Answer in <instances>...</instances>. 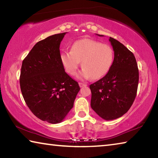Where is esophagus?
Here are the masks:
<instances>
[{
  "label": "esophagus",
  "instance_id": "obj_1",
  "mask_svg": "<svg viewBox=\"0 0 158 158\" xmlns=\"http://www.w3.org/2000/svg\"><path fill=\"white\" fill-rule=\"evenodd\" d=\"M79 86L80 87H84V86H86V84H84V83H81V82H80V83H79Z\"/></svg>",
  "mask_w": 158,
  "mask_h": 158
}]
</instances>
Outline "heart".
Wrapping results in <instances>:
<instances>
[{"label": "heart", "instance_id": "b5f03b06", "mask_svg": "<svg viewBox=\"0 0 158 158\" xmlns=\"http://www.w3.org/2000/svg\"><path fill=\"white\" fill-rule=\"evenodd\" d=\"M114 52L107 44L90 39L76 41L71 51L61 54V61L67 73L74 75L81 62L83 69L77 74L79 79H99L105 77L111 68Z\"/></svg>", "mask_w": 158, "mask_h": 158}]
</instances>
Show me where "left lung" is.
Masks as SVG:
<instances>
[{
    "mask_svg": "<svg viewBox=\"0 0 158 158\" xmlns=\"http://www.w3.org/2000/svg\"><path fill=\"white\" fill-rule=\"evenodd\" d=\"M109 40L114 52L113 65L103 78L90 85L91 108L106 121L121 117L129 110L137 95L139 83L135 56L116 40L109 37Z\"/></svg>",
    "mask_w": 158,
    "mask_h": 158,
    "instance_id": "left-lung-1",
    "label": "left lung"
}]
</instances>
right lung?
Returning <instances> with one entry per match:
<instances>
[{"label": "right lung", "instance_id": "add662e5", "mask_svg": "<svg viewBox=\"0 0 158 158\" xmlns=\"http://www.w3.org/2000/svg\"><path fill=\"white\" fill-rule=\"evenodd\" d=\"M66 33L37 42L21 69L20 88L26 105L36 117L52 124L63 121L80 90L61 61L60 44Z\"/></svg>", "mask_w": 158, "mask_h": 158}]
</instances>
